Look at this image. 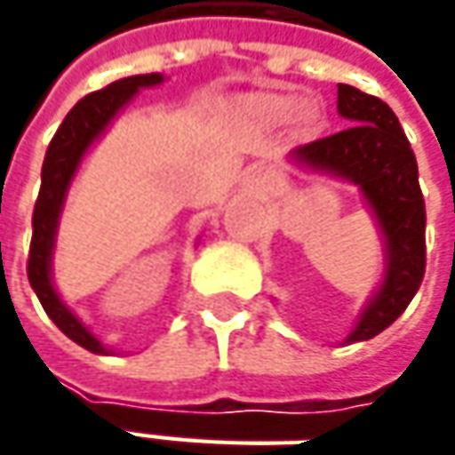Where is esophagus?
Returning a JSON list of instances; mask_svg holds the SVG:
<instances>
[{
  "instance_id": "1",
  "label": "esophagus",
  "mask_w": 455,
  "mask_h": 455,
  "mask_svg": "<svg viewBox=\"0 0 455 455\" xmlns=\"http://www.w3.org/2000/svg\"><path fill=\"white\" fill-rule=\"evenodd\" d=\"M255 177H258V180H260V182H268V174H266V172H260V169H258V172H255Z\"/></svg>"
}]
</instances>
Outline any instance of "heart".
Returning <instances> with one entry per match:
<instances>
[{"label":"heart","instance_id":"heart-1","mask_svg":"<svg viewBox=\"0 0 455 455\" xmlns=\"http://www.w3.org/2000/svg\"><path fill=\"white\" fill-rule=\"evenodd\" d=\"M296 98L281 96V93H258V96H251L243 100V114L248 118H253L263 126H281L291 121L292 114L296 113ZM296 126L301 132H311L316 129L319 124V111L314 106H306L297 114Z\"/></svg>","mask_w":455,"mask_h":455}]
</instances>
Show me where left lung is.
<instances>
[{"label":"left lung","mask_w":455,"mask_h":455,"mask_svg":"<svg viewBox=\"0 0 455 455\" xmlns=\"http://www.w3.org/2000/svg\"><path fill=\"white\" fill-rule=\"evenodd\" d=\"M337 111L352 126L299 147L289 164L355 184L382 237V281L344 344L385 331L408 308L426 273V202L418 162L393 108L355 85H337Z\"/></svg>","instance_id":"left-lung-1"}]
</instances>
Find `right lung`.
Here are the masks:
<instances>
[{
    "instance_id": "add662e5",
    "label": "right lung",
    "mask_w": 455,
    "mask_h": 455,
    "mask_svg": "<svg viewBox=\"0 0 455 455\" xmlns=\"http://www.w3.org/2000/svg\"><path fill=\"white\" fill-rule=\"evenodd\" d=\"M162 83H164L162 73H147V76L116 80L103 91L88 93L65 116V121L52 136L44 154L40 197L35 202V215H32V245H29V260H27V278H29L32 291L37 293L44 314L55 322V326L65 337H70L93 355H114V349L106 347L68 308L52 281V255H55L62 210H65L70 184L76 180L85 154L93 149V144L100 141V136L108 132L116 116L132 103V98L141 88H156Z\"/></svg>"
}]
</instances>
